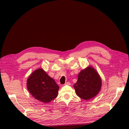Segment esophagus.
Masks as SVG:
<instances>
[{"instance_id":"esophagus-1","label":"esophagus","mask_w":129,"mask_h":129,"mask_svg":"<svg viewBox=\"0 0 129 129\" xmlns=\"http://www.w3.org/2000/svg\"><path fill=\"white\" fill-rule=\"evenodd\" d=\"M64 85H71V83H70L69 82H67L65 83Z\"/></svg>"}]
</instances>
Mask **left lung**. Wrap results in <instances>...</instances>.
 I'll list each match as a JSON object with an SVG mask.
<instances>
[{
  "mask_svg": "<svg viewBox=\"0 0 129 129\" xmlns=\"http://www.w3.org/2000/svg\"><path fill=\"white\" fill-rule=\"evenodd\" d=\"M102 81L96 71L89 67L81 71L77 82L74 85L76 95L81 99L88 100L100 92Z\"/></svg>",
  "mask_w": 129,
  "mask_h": 129,
  "instance_id": "8db88e82",
  "label": "left lung"
}]
</instances>
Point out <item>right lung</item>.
Returning a JSON list of instances; mask_svg holds the SVG:
<instances>
[{"label":"right lung","instance_id":"1","mask_svg":"<svg viewBox=\"0 0 129 129\" xmlns=\"http://www.w3.org/2000/svg\"><path fill=\"white\" fill-rule=\"evenodd\" d=\"M27 87L35 99L49 103L57 96L59 86L42 69H38L28 77Z\"/></svg>","mask_w":129,"mask_h":129}]
</instances>
